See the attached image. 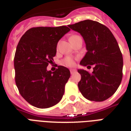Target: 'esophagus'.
Instances as JSON below:
<instances>
[{
    "mask_svg": "<svg viewBox=\"0 0 131 131\" xmlns=\"http://www.w3.org/2000/svg\"><path fill=\"white\" fill-rule=\"evenodd\" d=\"M70 73H71V74H73V73H74V72L76 71V70H75V69H70Z\"/></svg>",
    "mask_w": 131,
    "mask_h": 131,
    "instance_id": "34e87169",
    "label": "esophagus"
}]
</instances>
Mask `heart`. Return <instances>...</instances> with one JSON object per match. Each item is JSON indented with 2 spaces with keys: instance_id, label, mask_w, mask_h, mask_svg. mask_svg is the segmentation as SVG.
Wrapping results in <instances>:
<instances>
[{
  "instance_id": "heart-1",
  "label": "heart",
  "mask_w": 131,
  "mask_h": 131,
  "mask_svg": "<svg viewBox=\"0 0 131 131\" xmlns=\"http://www.w3.org/2000/svg\"><path fill=\"white\" fill-rule=\"evenodd\" d=\"M75 36H77V35H72V36L70 37V38H72V37H75ZM63 63L64 65H66V66H67L71 67L74 66L75 62H74V60H73L72 58H70V57H67V58H66V59L63 61Z\"/></svg>"
}]
</instances>
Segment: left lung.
<instances>
[{"instance_id":"obj_1","label":"left lung","mask_w":131,"mask_h":131,"mask_svg":"<svg viewBox=\"0 0 131 131\" xmlns=\"http://www.w3.org/2000/svg\"><path fill=\"white\" fill-rule=\"evenodd\" d=\"M68 26L80 33L86 43L87 52L80 65L94 66L92 73L77 70L81 75L80 92L89 101H105L116 92L123 76V57L116 40L108 28L98 21L87 19Z\"/></svg>"}]
</instances>
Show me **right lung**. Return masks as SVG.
<instances>
[{"label": "right lung", "instance_id": "obj_1", "mask_svg": "<svg viewBox=\"0 0 131 131\" xmlns=\"http://www.w3.org/2000/svg\"><path fill=\"white\" fill-rule=\"evenodd\" d=\"M70 30L66 26L31 28L17 45L14 59L15 82L21 96L34 107H52L64 94L70 70L59 66L51 72L47 67L53 63L58 42Z\"/></svg>", "mask_w": 131, "mask_h": 131}]
</instances>
